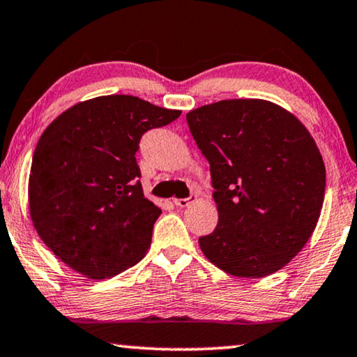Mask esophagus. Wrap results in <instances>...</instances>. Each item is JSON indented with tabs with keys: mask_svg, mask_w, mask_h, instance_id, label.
<instances>
[{
	"mask_svg": "<svg viewBox=\"0 0 357 357\" xmlns=\"http://www.w3.org/2000/svg\"><path fill=\"white\" fill-rule=\"evenodd\" d=\"M196 201V195H191L188 198H178V199H174V204L177 206V208H188L190 204H193Z\"/></svg>",
	"mask_w": 357,
	"mask_h": 357,
	"instance_id": "1",
	"label": "esophagus"
}]
</instances>
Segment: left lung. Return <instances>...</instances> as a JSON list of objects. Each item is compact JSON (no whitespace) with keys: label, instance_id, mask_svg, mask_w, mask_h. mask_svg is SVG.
Segmentation results:
<instances>
[{"label":"left lung","instance_id":"obj_1","mask_svg":"<svg viewBox=\"0 0 357 357\" xmlns=\"http://www.w3.org/2000/svg\"><path fill=\"white\" fill-rule=\"evenodd\" d=\"M187 122L219 211L201 251L235 277L280 271L307 243L324 204L325 166L311 133L264 100L217 101L190 111Z\"/></svg>","mask_w":357,"mask_h":357}]
</instances>
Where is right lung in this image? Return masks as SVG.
I'll return each mask as SVG.
<instances>
[{
    "label": "right lung",
    "instance_id": "1",
    "mask_svg": "<svg viewBox=\"0 0 357 357\" xmlns=\"http://www.w3.org/2000/svg\"><path fill=\"white\" fill-rule=\"evenodd\" d=\"M182 112L130 95L79 102L46 127L35 148L29 208L46 246L101 280L135 266L161 209L144 198L135 154L143 133Z\"/></svg>",
    "mask_w": 357,
    "mask_h": 357
}]
</instances>
